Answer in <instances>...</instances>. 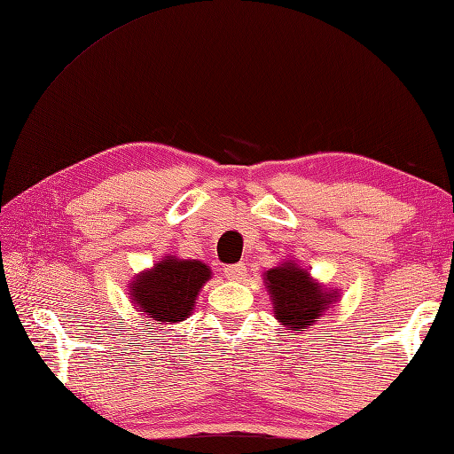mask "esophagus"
<instances>
[{"label":"esophagus","mask_w":454,"mask_h":454,"mask_svg":"<svg viewBox=\"0 0 454 454\" xmlns=\"http://www.w3.org/2000/svg\"><path fill=\"white\" fill-rule=\"evenodd\" d=\"M223 274L231 282H243L247 278V268L245 264H231L223 268Z\"/></svg>","instance_id":"esophagus-1"}]
</instances>
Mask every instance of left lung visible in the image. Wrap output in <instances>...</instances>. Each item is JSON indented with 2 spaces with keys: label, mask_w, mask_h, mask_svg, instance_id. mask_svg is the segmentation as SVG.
<instances>
[{
  "label": "left lung",
  "mask_w": 454,
  "mask_h": 454,
  "mask_svg": "<svg viewBox=\"0 0 454 454\" xmlns=\"http://www.w3.org/2000/svg\"><path fill=\"white\" fill-rule=\"evenodd\" d=\"M264 284L274 305V317L295 333L316 325V321L337 300L335 292H325L305 268L292 261L266 270Z\"/></svg>",
  "instance_id": "8db88e82"
}]
</instances>
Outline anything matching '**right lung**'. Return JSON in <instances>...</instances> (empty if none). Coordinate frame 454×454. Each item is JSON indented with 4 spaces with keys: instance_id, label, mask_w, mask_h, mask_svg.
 <instances>
[{
    "instance_id": "obj_1",
    "label": "right lung",
    "mask_w": 454,
    "mask_h": 454,
    "mask_svg": "<svg viewBox=\"0 0 454 454\" xmlns=\"http://www.w3.org/2000/svg\"><path fill=\"white\" fill-rule=\"evenodd\" d=\"M209 278V266L201 261L166 256L131 282V300L146 317L178 323L192 316L201 286Z\"/></svg>"
}]
</instances>
